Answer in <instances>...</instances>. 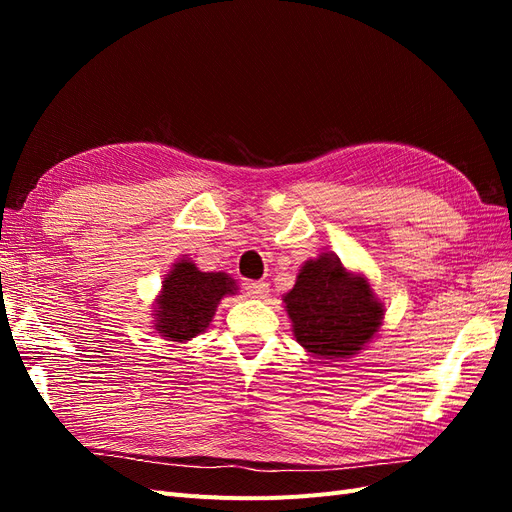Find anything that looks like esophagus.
<instances>
[{
	"instance_id": "34e87169",
	"label": "esophagus",
	"mask_w": 512,
	"mask_h": 512,
	"mask_svg": "<svg viewBox=\"0 0 512 512\" xmlns=\"http://www.w3.org/2000/svg\"><path fill=\"white\" fill-rule=\"evenodd\" d=\"M243 288L247 292V297H252V299H265L267 292H269L267 282H245Z\"/></svg>"
}]
</instances>
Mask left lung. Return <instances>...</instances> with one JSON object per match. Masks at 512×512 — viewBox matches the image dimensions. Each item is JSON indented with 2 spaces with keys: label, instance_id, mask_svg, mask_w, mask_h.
I'll return each mask as SVG.
<instances>
[{
  "label": "left lung",
  "instance_id": "obj_1",
  "mask_svg": "<svg viewBox=\"0 0 512 512\" xmlns=\"http://www.w3.org/2000/svg\"><path fill=\"white\" fill-rule=\"evenodd\" d=\"M284 303L297 342L327 359H348L359 352L384 316L365 277L348 273L327 254L305 262Z\"/></svg>",
  "mask_w": 512,
  "mask_h": 512
}]
</instances>
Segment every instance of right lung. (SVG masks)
<instances>
[{
    "mask_svg": "<svg viewBox=\"0 0 512 512\" xmlns=\"http://www.w3.org/2000/svg\"><path fill=\"white\" fill-rule=\"evenodd\" d=\"M162 286L156 329L170 342H188L203 333L220 299L237 290L226 273H203L190 260L177 262Z\"/></svg>",
    "mask_w": 512,
    "mask_h": 512,
    "instance_id": "right-lung-1",
    "label": "right lung"
}]
</instances>
